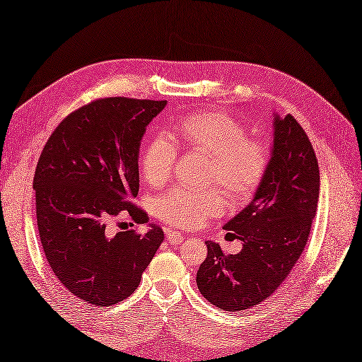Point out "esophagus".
<instances>
[{
  "label": "esophagus",
  "instance_id": "1",
  "mask_svg": "<svg viewBox=\"0 0 362 362\" xmlns=\"http://www.w3.org/2000/svg\"><path fill=\"white\" fill-rule=\"evenodd\" d=\"M165 238H168V242L170 245H180V243L184 242L182 234L175 230H165Z\"/></svg>",
  "mask_w": 362,
  "mask_h": 362
}]
</instances>
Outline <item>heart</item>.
Instances as JSON below:
<instances>
[{
  "label": "heart",
  "mask_w": 362,
  "mask_h": 362,
  "mask_svg": "<svg viewBox=\"0 0 362 362\" xmlns=\"http://www.w3.org/2000/svg\"><path fill=\"white\" fill-rule=\"evenodd\" d=\"M177 141L210 157L207 182L216 184L233 202L248 201L268 170L267 146L248 139V129L226 112H199L181 120ZM177 149L168 136H157L141 153V172L151 185H163L172 177ZM223 199L216 190L192 192L173 189L157 201V214L165 223L180 228L199 227L221 214Z\"/></svg>",
  "instance_id": "obj_1"
}]
</instances>
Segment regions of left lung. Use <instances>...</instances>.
I'll list each match as a JSON object with an SVG mask.
<instances>
[{
	"label": "left lung",
	"mask_w": 362,
	"mask_h": 362,
	"mask_svg": "<svg viewBox=\"0 0 362 362\" xmlns=\"http://www.w3.org/2000/svg\"><path fill=\"white\" fill-rule=\"evenodd\" d=\"M268 170L245 209L223 228L242 240L238 254H223L207 240L198 269L204 298L230 312L252 308L274 294L294 268L309 238L320 197L314 148L291 114L274 112Z\"/></svg>",
	"instance_id": "obj_1"
}]
</instances>
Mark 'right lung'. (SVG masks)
<instances>
[{
	"mask_svg": "<svg viewBox=\"0 0 362 362\" xmlns=\"http://www.w3.org/2000/svg\"><path fill=\"white\" fill-rule=\"evenodd\" d=\"M165 105L126 97L88 103L61 122L39 157L33 189L45 257L62 285L93 306L128 298L164 240L155 223L144 234L114 236L106 223L122 211L148 223L129 199L140 187L146 126Z\"/></svg>",
	"mask_w": 362,
	"mask_h": 362,
	"instance_id": "obj_1",
	"label": "right lung"
}]
</instances>
